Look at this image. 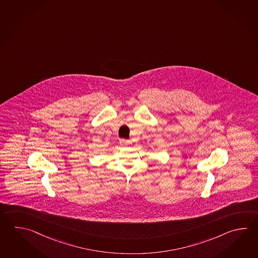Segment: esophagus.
I'll return each mask as SVG.
<instances>
[{"label": "esophagus", "mask_w": 258, "mask_h": 258, "mask_svg": "<svg viewBox=\"0 0 258 258\" xmlns=\"http://www.w3.org/2000/svg\"><path fill=\"white\" fill-rule=\"evenodd\" d=\"M120 144L122 146H126V145H128L130 143H131V141H128V140H125V139H121L120 140Z\"/></svg>", "instance_id": "esophagus-1"}]
</instances>
